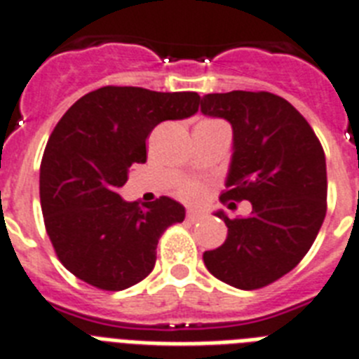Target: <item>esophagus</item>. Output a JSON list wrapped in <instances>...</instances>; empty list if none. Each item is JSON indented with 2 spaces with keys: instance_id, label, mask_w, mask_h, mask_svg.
<instances>
[{
  "instance_id": "34e87169",
  "label": "esophagus",
  "mask_w": 359,
  "mask_h": 359,
  "mask_svg": "<svg viewBox=\"0 0 359 359\" xmlns=\"http://www.w3.org/2000/svg\"><path fill=\"white\" fill-rule=\"evenodd\" d=\"M203 216H205L203 212L194 211V209H189V211H187V220L189 222H200Z\"/></svg>"
}]
</instances>
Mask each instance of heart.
<instances>
[{
	"label": "heart",
	"mask_w": 359,
	"mask_h": 359,
	"mask_svg": "<svg viewBox=\"0 0 359 359\" xmlns=\"http://www.w3.org/2000/svg\"><path fill=\"white\" fill-rule=\"evenodd\" d=\"M182 196L187 198V200H196L198 196H200L201 189L198 185H194V183H187V185L182 187Z\"/></svg>",
	"instance_id": "heart-1"
}]
</instances>
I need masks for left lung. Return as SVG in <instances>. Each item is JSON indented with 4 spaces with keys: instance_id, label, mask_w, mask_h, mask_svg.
<instances>
[{
    "instance_id": "8db88e82",
    "label": "left lung",
    "mask_w": 359,
    "mask_h": 359,
    "mask_svg": "<svg viewBox=\"0 0 359 359\" xmlns=\"http://www.w3.org/2000/svg\"><path fill=\"white\" fill-rule=\"evenodd\" d=\"M201 114L226 119L233 154L224 200L251 201L226 222L227 238L203 253L207 269L238 290L280 279L312 248L327 215V161L312 126L283 97L229 91L201 97Z\"/></svg>"
}]
</instances>
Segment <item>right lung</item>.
<instances>
[{
	"label": "right lung",
	"mask_w": 359,
	"mask_h": 359,
	"mask_svg": "<svg viewBox=\"0 0 359 359\" xmlns=\"http://www.w3.org/2000/svg\"><path fill=\"white\" fill-rule=\"evenodd\" d=\"M198 104L196 91L106 86L56 124L41 158V212L58 259L80 280L119 292L152 271L159 236L183 222L185 207L168 196L126 201L119 189L133 163L147 161L148 133L191 117Z\"/></svg>",
	"instance_id": "1"
}]
</instances>
